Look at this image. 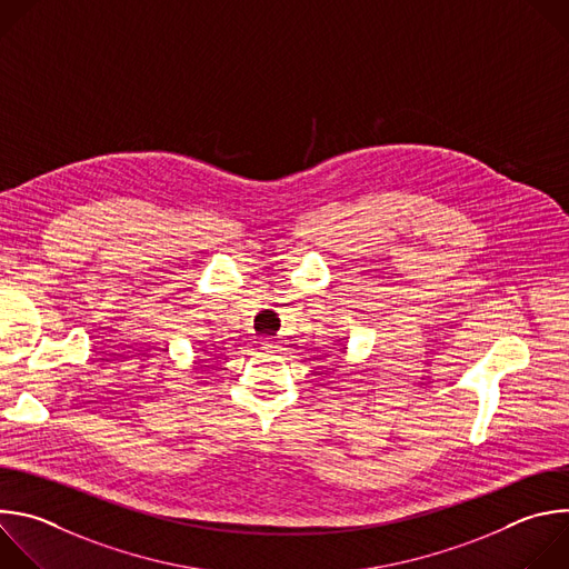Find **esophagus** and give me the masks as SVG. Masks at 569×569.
Listing matches in <instances>:
<instances>
[{
    "label": "esophagus",
    "mask_w": 569,
    "mask_h": 569,
    "mask_svg": "<svg viewBox=\"0 0 569 569\" xmlns=\"http://www.w3.org/2000/svg\"><path fill=\"white\" fill-rule=\"evenodd\" d=\"M261 349H266V351H274V349H277V340H272V338H266V340L261 342Z\"/></svg>",
    "instance_id": "34e87169"
}]
</instances>
